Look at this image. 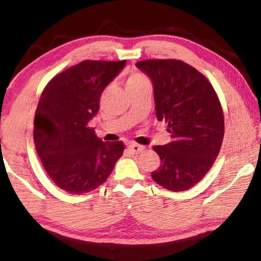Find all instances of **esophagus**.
Returning a JSON list of instances; mask_svg holds the SVG:
<instances>
[{"label": "esophagus", "mask_w": 261, "mask_h": 261, "mask_svg": "<svg viewBox=\"0 0 261 261\" xmlns=\"http://www.w3.org/2000/svg\"><path fill=\"white\" fill-rule=\"evenodd\" d=\"M127 149L131 154H140V152L144 150V147L143 145H140L137 143H130L127 145Z\"/></svg>", "instance_id": "esophagus-1"}]
</instances>
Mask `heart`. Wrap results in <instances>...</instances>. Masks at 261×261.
Instances as JSON below:
<instances>
[{
    "instance_id": "b5f03b06",
    "label": "heart",
    "mask_w": 261,
    "mask_h": 261,
    "mask_svg": "<svg viewBox=\"0 0 261 261\" xmlns=\"http://www.w3.org/2000/svg\"><path fill=\"white\" fill-rule=\"evenodd\" d=\"M145 81H148V79L145 77L144 75L140 74V72H131L126 80V87L137 86L140 85V83H143Z\"/></svg>"
}]
</instances>
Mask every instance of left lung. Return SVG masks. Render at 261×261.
<instances>
[{"label":"left lung","instance_id":"left-lung-1","mask_svg":"<svg viewBox=\"0 0 261 261\" xmlns=\"http://www.w3.org/2000/svg\"><path fill=\"white\" fill-rule=\"evenodd\" d=\"M136 65L152 81L156 117L165 120L172 142L154 145L161 166L151 176L169 191L193 187L205 176L221 150L224 116L209 80L179 60H145Z\"/></svg>","mask_w":261,"mask_h":261}]
</instances>
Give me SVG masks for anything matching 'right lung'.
Instances as JSON below:
<instances>
[{"instance_id":"add662e5","label":"right lung","mask_w":261,"mask_h":261,"mask_svg":"<svg viewBox=\"0 0 261 261\" xmlns=\"http://www.w3.org/2000/svg\"><path fill=\"white\" fill-rule=\"evenodd\" d=\"M125 61H82L45 86L34 116L33 140L44 169L65 192L83 194L102 185L123 155L124 143L103 142L89 121L100 96Z\"/></svg>"}]
</instances>
